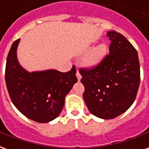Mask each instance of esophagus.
<instances>
[{
    "instance_id": "1",
    "label": "esophagus",
    "mask_w": 149,
    "mask_h": 149,
    "mask_svg": "<svg viewBox=\"0 0 149 149\" xmlns=\"http://www.w3.org/2000/svg\"><path fill=\"white\" fill-rule=\"evenodd\" d=\"M77 80L78 81H81V75L80 74V72H79V71H77Z\"/></svg>"
}]
</instances>
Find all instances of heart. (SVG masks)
<instances>
[{
  "label": "heart",
  "instance_id": "obj_1",
  "mask_svg": "<svg viewBox=\"0 0 149 149\" xmlns=\"http://www.w3.org/2000/svg\"><path fill=\"white\" fill-rule=\"evenodd\" d=\"M108 54V47L105 44H100L91 50L83 60L84 66L87 68H96L100 65Z\"/></svg>",
  "mask_w": 149,
  "mask_h": 149
}]
</instances>
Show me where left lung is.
<instances>
[{
    "label": "left lung",
    "mask_w": 149,
    "mask_h": 149,
    "mask_svg": "<svg viewBox=\"0 0 149 149\" xmlns=\"http://www.w3.org/2000/svg\"><path fill=\"white\" fill-rule=\"evenodd\" d=\"M109 54L92 69H81L85 104L93 115L104 120L121 115L134 102L140 85L136 50L122 34L109 31Z\"/></svg>",
    "instance_id": "8db88e82"
}]
</instances>
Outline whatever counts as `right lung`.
I'll return each instance as SVG.
<instances>
[{
    "label": "right lung",
    "instance_id": "obj_1",
    "mask_svg": "<svg viewBox=\"0 0 149 149\" xmlns=\"http://www.w3.org/2000/svg\"><path fill=\"white\" fill-rule=\"evenodd\" d=\"M20 39L13 43L5 67V82L15 107L26 117L38 123L56 119L65 105V97L77 82L76 67L68 72L56 69L29 72L18 61Z\"/></svg>",
    "mask_w": 149,
    "mask_h": 149
}]
</instances>
